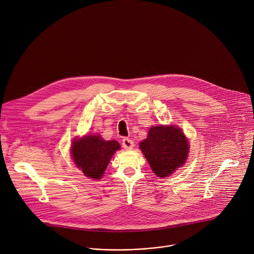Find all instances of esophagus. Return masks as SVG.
Listing matches in <instances>:
<instances>
[{"instance_id": "obj_1", "label": "esophagus", "mask_w": 254, "mask_h": 254, "mask_svg": "<svg viewBox=\"0 0 254 254\" xmlns=\"http://www.w3.org/2000/svg\"><path fill=\"white\" fill-rule=\"evenodd\" d=\"M122 145H123V147L125 149L130 150V149L133 148V141L129 139V138H124L123 141H122Z\"/></svg>"}]
</instances>
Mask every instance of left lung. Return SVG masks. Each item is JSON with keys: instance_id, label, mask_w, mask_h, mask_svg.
I'll return each mask as SVG.
<instances>
[{"instance_id": "1", "label": "left lung", "mask_w": 254, "mask_h": 254, "mask_svg": "<svg viewBox=\"0 0 254 254\" xmlns=\"http://www.w3.org/2000/svg\"><path fill=\"white\" fill-rule=\"evenodd\" d=\"M139 147L158 177H168L184 166L189 153L185 134L172 125L151 127L147 138L141 141Z\"/></svg>"}]
</instances>
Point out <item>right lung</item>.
<instances>
[{
	"instance_id": "1",
	"label": "right lung",
	"mask_w": 254,
	"mask_h": 254,
	"mask_svg": "<svg viewBox=\"0 0 254 254\" xmlns=\"http://www.w3.org/2000/svg\"><path fill=\"white\" fill-rule=\"evenodd\" d=\"M120 149L118 141H105L99 134H88L73 139L71 156L76 167L82 169L86 177L97 180L102 178L112 156Z\"/></svg>"
}]
</instances>
